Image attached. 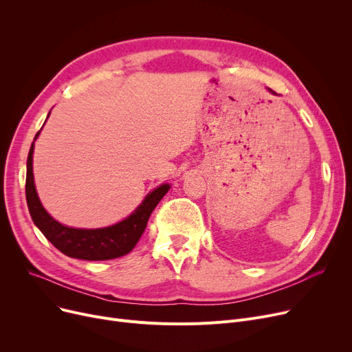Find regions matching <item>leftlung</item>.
Returning <instances> with one entry per match:
<instances>
[{"label": "left lung", "instance_id": "obj_1", "mask_svg": "<svg viewBox=\"0 0 352 352\" xmlns=\"http://www.w3.org/2000/svg\"><path fill=\"white\" fill-rule=\"evenodd\" d=\"M268 91H270V92H271V94H275V92H274V91H272V89H270V88H268Z\"/></svg>", "mask_w": 352, "mask_h": 352}]
</instances>
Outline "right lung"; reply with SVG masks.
Returning <instances> with one entry per match:
<instances>
[{
	"mask_svg": "<svg viewBox=\"0 0 352 352\" xmlns=\"http://www.w3.org/2000/svg\"><path fill=\"white\" fill-rule=\"evenodd\" d=\"M40 133L41 131L36 133L30 148L25 179L27 206L34 224L38 227V230L55 248H58L63 254L71 258H78V260L85 261H105L131 252L146 227L148 218H150L161 198L171 188L170 184H161L160 187L148 192L133 214H129L114 226L104 228L67 227L47 212L35 190L32 154L34 142L38 138Z\"/></svg>",
	"mask_w": 352,
	"mask_h": 352,
	"instance_id": "obj_1",
	"label": "right lung"
}]
</instances>
